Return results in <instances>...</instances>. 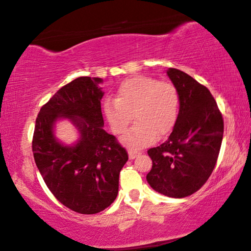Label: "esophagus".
<instances>
[{
    "mask_svg": "<svg viewBox=\"0 0 251 251\" xmlns=\"http://www.w3.org/2000/svg\"><path fill=\"white\" fill-rule=\"evenodd\" d=\"M140 154H141V152H140V151H137V150H134V149H129L128 150L129 159H134V158H136L137 156H140Z\"/></svg>",
    "mask_w": 251,
    "mask_h": 251,
    "instance_id": "34e87169",
    "label": "esophagus"
}]
</instances>
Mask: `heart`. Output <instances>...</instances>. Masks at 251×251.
Returning a JSON list of instances; mask_svg holds the SVG:
<instances>
[{
    "instance_id": "b5f03b06",
    "label": "heart",
    "mask_w": 251,
    "mask_h": 251,
    "mask_svg": "<svg viewBox=\"0 0 251 251\" xmlns=\"http://www.w3.org/2000/svg\"><path fill=\"white\" fill-rule=\"evenodd\" d=\"M179 111V93L175 84L151 76L124 80L115 101L104 103V115L112 132L124 134L133 119L136 124L123 139L125 146L140 149L153 143L158 134L166 135L174 127Z\"/></svg>"
}]
</instances>
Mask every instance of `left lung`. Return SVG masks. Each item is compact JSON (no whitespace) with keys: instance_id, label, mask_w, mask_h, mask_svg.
<instances>
[{"instance_id":"1","label":"left lung","mask_w":251,"mask_h":251,"mask_svg":"<svg viewBox=\"0 0 251 251\" xmlns=\"http://www.w3.org/2000/svg\"><path fill=\"white\" fill-rule=\"evenodd\" d=\"M167 75L179 93V111L167 141L148 150L152 168L147 181L171 198L197 192L213 173L220 154L224 122L209 90L181 70Z\"/></svg>"}]
</instances>
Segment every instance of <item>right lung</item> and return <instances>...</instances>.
Here are the masks:
<instances>
[{
  "label": "right lung",
  "instance_id": "add662e5",
  "mask_svg": "<svg viewBox=\"0 0 251 251\" xmlns=\"http://www.w3.org/2000/svg\"><path fill=\"white\" fill-rule=\"evenodd\" d=\"M101 78L78 77L62 86L41 108L33 136V154L45 184L56 199L79 214H97L118 195L119 173L128 154L103 129ZM68 118L80 132L74 146L55 139L53 127Z\"/></svg>",
  "mask_w": 251,
  "mask_h": 251
}]
</instances>
